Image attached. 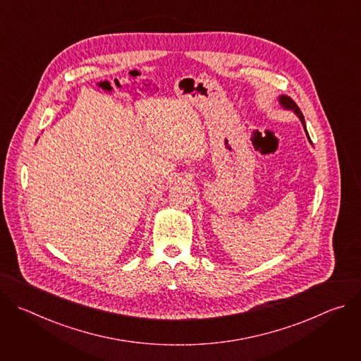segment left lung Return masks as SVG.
Instances as JSON below:
<instances>
[{
  "label": "left lung",
  "mask_w": 361,
  "mask_h": 361,
  "mask_svg": "<svg viewBox=\"0 0 361 361\" xmlns=\"http://www.w3.org/2000/svg\"><path fill=\"white\" fill-rule=\"evenodd\" d=\"M279 102H280V106L284 109V110H290V111H293L298 118H300V121H301V124H302V127H304V131H305V135H307V138H308V141L312 142V140H310V135H308V133H307V127H305V121H304V116H302V113L300 111V109L297 107V104L295 102L290 98V97H287V95H280L279 97Z\"/></svg>",
  "instance_id": "1"
}]
</instances>
